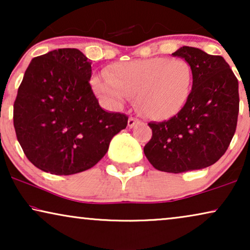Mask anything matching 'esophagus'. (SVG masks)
<instances>
[{
	"label": "esophagus",
	"mask_w": 250,
	"mask_h": 250,
	"mask_svg": "<svg viewBox=\"0 0 250 250\" xmlns=\"http://www.w3.org/2000/svg\"><path fill=\"white\" fill-rule=\"evenodd\" d=\"M139 123H140V121L138 118H134V117H129L128 118V126H129V127H133V126L139 124Z\"/></svg>",
	"instance_id": "1"
}]
</instances>
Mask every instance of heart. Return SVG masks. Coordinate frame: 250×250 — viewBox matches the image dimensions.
<instances>
[{"instance_id": "heart-1", "label": "heart", "mask_w": 250, "mask_h": 250, "mask_svg": "<svg viewBox=\"0 0 250 250\" xmlns=\"http://www.w3.org/2000/svg\"><path fill=\"white\" fill-rule=\"evenodd\" d=\"M105 77H95L99 94L116 104L138 98L146 116L164 119L176 115L187 104L192 87L191 66L183 59L153 57L111 64Z\"/></svg>"}]
</instances>
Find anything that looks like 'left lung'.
<instances>
[{"label":"left lung","mask_w":250,"mask_h":250,"mask_svg":"<svg viewBox=\"0 0 250 250\" xmlns=\"http://www.w3.org/2000/svg\"><path fill=\"white\" fill-rule=\"evenodd\" d=\"M173 56L191 66L192 90L175 116L149 123L152 136L143 151L156 169L177 174L213 165L227 151L237 128L239 86L223 57L191 46Z\"/></svg>","instance_id":"8db88e82"}]
</instances>
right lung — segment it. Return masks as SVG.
I'll use <instances>...</instances> for the list:
<instances>
[{
  "label": "right lung",
  "instance_id": "add662e5",
  "mask_svg": "<svg viewBox=\"0 0 250 250\" xmlns=\"http://www.w3.org/2000/svg\"><path fill=\"white\" fill-rule=\"evenodd\" d=\"M91 61L58 49L29 63L13 104L17 139L30 163L54 175L90 169L128 117L108 112L92 91Z\"/></svg>",
  "mask_w": 250,
  "mask_h": 250
}]
</instances>
